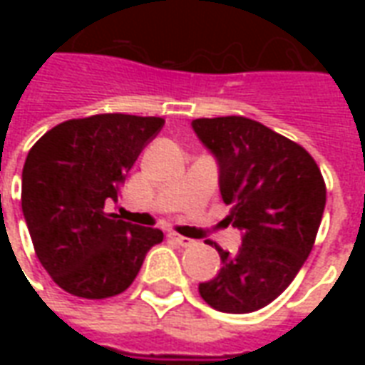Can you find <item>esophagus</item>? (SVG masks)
<instances>
[{
    "label": "esophagus",
    "instance_id": "34e87169",
    "mask_svg": "<svg viewBox=\"0 0 365 365\" xmlns=\"http://www.w3.org/2000/svg\"><path fill=\"white\" fill-rule=\"evenodd\" d=\"M168 237L172 238L175 245H180V246H191V245H193V240H191V238H185V237H182V235H175V232H170Z\"/></svg>",
    "mask_w": 365,
    "mask_h": 365
}]
</instances>
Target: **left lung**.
Segmentation results:
<instances>
[{"instance_id": "8db88e82", "label": "left lung", "mask_w": 365, "mask_h": 365, "mask_svg": "<svg viewBox=\"0 0 365 365\" xmlns=\"http://www.w3.org/2000/svg\"><path fill=\"white\" fill-rule=\"evenodd\" d=\"M191 125L219 160L229 221L245 232L238 252L215 245L222 268L199 283V295L222 313H252L287 289L313 250L327 203L324 178L301 144L258 120L229 115Z\"/></svg>"}]
</instances>
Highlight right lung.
Returning <instances> with one entry per match:
<instances>
[{
  "mask_svg": "<svg viewBox=\"0 0 365 365\" xmlns=\"http://www.w3.org/2000/svg\"><path fill=\"white\" fill-rule=\"evenodd\" d=\"M162 117L103 113L44 133L23 166L21 207L31 240L52 282L82 299L115 297L140 272L164 232L107 213Z\"/></svg>",
  "mask_w": 365,
  "mask_h": 365,
  "instance_id": "1",
  "label": "right lung"
}]
</instances>
